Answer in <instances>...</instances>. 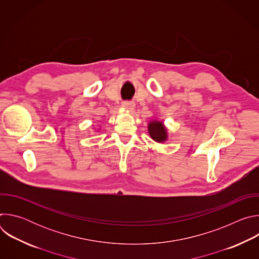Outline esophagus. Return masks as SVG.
<instances>
[{
  "label": "esophagus",
  "instance_id": "1",
  "mask_svg": "<svg viewBox=\"0 0 259 259\" xmlns=\"http://www.w3.org/2000/svg\"><path fill=\"white\" fill-rule=\"evenodd\" d=\"M123 106L125 108H127L128 110H132L134 108V102H132V101H124L123 102Z\"/></svg>",
  "mask_w": 259,
  "mask_h": 259
}]
</instances>
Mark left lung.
<instances>
[{"instance_id":"left-lung-1","label":"left lung","mask_w":259,"mask_h":259,"mask_svg":"<svg viewBox=\"0 0 259 259\" xmlns=\"http://www.w3.org/2000/svg\"><path fill=\"white\" fill-rule=\"evenodd\" d=\"M149 132L151 137L158 142H162L166 140L167 134L166 130L161 122H152L149 125Z\"/></svg>"}]
</instances>
